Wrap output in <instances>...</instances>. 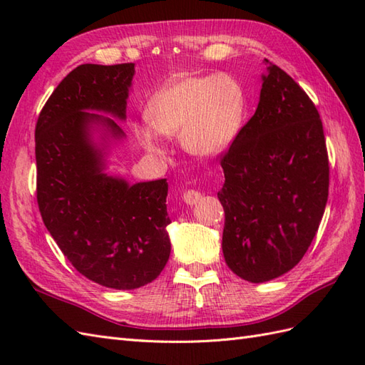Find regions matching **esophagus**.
I'll list each match as a JSON object with an SVG mask.
<instances>
[{
  "instance_id": "34e87169",
  "label": "esophagus",
  "mask_w": 365,
  "mask_h": 365,
  "mask_svg": "<svg viewBox=\"0 0 365 365\" xmlns=\"http://www.w3.org/2000/svg\"><path fill=\"white\" fill-rule=\"evenodd\" d=\"M200 199H202V195H200V192L196 191V190H188V191L183 192V202L188 204V205L197 204Z\"/></svg>"
}]
</instances>
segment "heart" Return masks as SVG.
I'll return each instance as SVG.
<instances>
[{
	"label": "heart",
	"instance_id": "obj_1",
	"mask_svg": "<svg viewBox=\"0 0 365 365\" xmlns=\"http://www.w3.org/2000/svg\"><path fill=\"white\" fill-rule=\"evenodd\" d=\"M246 115V92L229 75L185 76L166 84L145 110L148 125L136 135L147 150L163 153L160 135L182 136L187 149L202 157L222 153L235 141Z\"/></svg>",
	"mask_w": 365,
	"mask_h": 365
}]
</instances>
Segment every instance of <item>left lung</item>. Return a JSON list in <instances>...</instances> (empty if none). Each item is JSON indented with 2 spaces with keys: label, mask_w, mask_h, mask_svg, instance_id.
<instances>
[{
  "label": "left lung",
  "mask_w": 365,
  "mask_h": 365,
  "mask_svg": "<svg viewBox=\"0 0 365 365\" xmlns=\"http://www.w3.org/2000/svg\"><path fill=\"white\" fill-rule=\"evenodd\" d=\"M267 71L257 110L221 158L226 180L218 192L226 213L224 260L254 284L282 276L302 259L329 190L319 111L282 68L269 63Z\"/></svg>",
  "instance_id": "8db88e82"
}]
</instances>
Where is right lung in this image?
Masks as SVG:
<instances>
[{
    "instance_id": "1",
    "label": "right lung",
    "mask_w": 365,
    "mask_h": 365,
    "mask_svg": "<svg viewBox=\"0 0 365 365\" xmlns=\"http://www.w3.org/2000/svg\"><path fill=\"white\" fill-rule=\"evenodd\" d=\"M135 64H83L46 100L36 123L37 204L45 227L75 269L108 289L133 290L157 279L170 254L166 178L130 185L103 173L92 138L125 136Z\"/></svg>"
}]
</instances>
